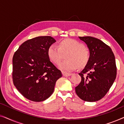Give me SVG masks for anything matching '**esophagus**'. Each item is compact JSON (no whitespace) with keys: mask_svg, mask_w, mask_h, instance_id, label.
I'll list each match as a JSON object with an SVG mask.
<instances>
[{"mask_svg":"<svg viewBox=\"0 0 124 124\" xmlns=\"http://www.w3.org/2000/svg\"><path fill=\"white\" fill-rule=\"evenodd\" d=\"M62 75H63V76H64V77H68V76H70L72 75V73H66L64 72H62Z\"/></svg>","mask_w":124,"mask_h":124,"instance_id":"obj_1","label":"esophagus"}]
</instances>
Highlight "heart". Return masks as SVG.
<instances>
[{"mask_svg":"<svg viewBox=\"0 0 124 124\" xmlns=\"http://www.w3.org/2000/svg\"><path fill=\"white\" fill-rule=\"evenodd\" d=\"M47 56L51 62L58 65L62 59V54L66 55V60L59 66L64 72L75 70L78 67L80 68L87 65L90 59V52L82 42L74 39L67 38L59 42L58 46L51 45L47 49Z\"/></svg>","mask_w":124,"mask_h":124,"instance_id":"obj_1","label":"heart"}]
</instances>
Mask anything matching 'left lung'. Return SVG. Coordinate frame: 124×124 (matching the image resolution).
Returning <instances> with one entry per match:
<instances>
[{"label":"left lung","mask_w":124,"mask_h":124,"mask_svg":"<svg viewBox=\"0 0 124 124\" xmlns=\"http://www.w3.org/2000/svg\"><path fill=\"white\" fill-rule=\"evenodd\" d=\"M90 51V59L79 73L81 81L75 87L79 98L86 101H99L106 95L116 79L117 68L111 48L99 39L79 37Z\"/></svg>","instance_id":"obj_1"}]
</instances>
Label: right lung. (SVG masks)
Wrapping results in <instances>:
<instances>
[{"mask_svg":"<svg viewBox=\"0 0 124 124\" xmlns=\"http://www.w3.org/2000/svg\"><path fill=\"white\" fill-rule=\"evenodd\" d=\"M56 42L51 36H40L22 44L13 57V82L26 99L45 101L54 92L62 73L49 60L47 49Z\"/></svg>","mask_w":124,"mask_h":124,"instance_id":"obj_1","label":"right lung"}]
</instances>
